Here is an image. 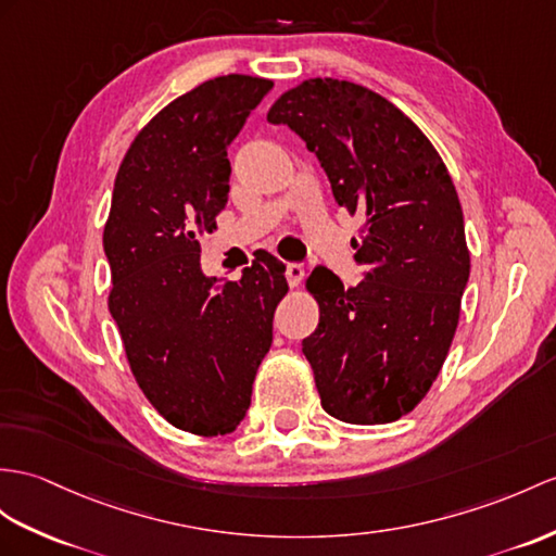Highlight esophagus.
I'll return each instance as SVG.
<instances>
[{"label": "esophagus", "mask_w": 556, "mask_h": 556, "mask_svg": "<svg viewBox=\"0 0 556 556\" xmlns=\"http://www.w3.org/2000/svg\"><path fill=\"white\" fill-rule=\"evenodd\" d=\"M286 278L290 282V288H296L302 282V278H304V266L302 264H288Z\"/></svg>", "instance_id": "esophagus-1"}]
</instances>
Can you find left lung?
<instances>
[{"instance_id":"obj_1","label":"left lung","mask_w":556,"mask_h":556,"mask_svg":"<svg viewBox=\"0 0 556 556\" xmlns=\"http://www.w3.org/2000/svg\"><path fill=\"white\" fill-rule=\"evenodd\" d=\"M316 153L334 202L363 224L358 286L325 266L306 278L320 318L302 351L323 410L387 425L415 410L448 356L469 280L465 219L439 151L380 93L311 77L268 108Z\"/></svg>"}]
</instances>
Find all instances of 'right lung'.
Here are the masks:
<instances>
[{"mask_svg":"<svg viewBox=\"0 0 556 556\" xmlns=\"http://www.w3.org/2000/svg\"><path fill=\"white\" fill-rule=\"evenodd\" d=\"M274 87L270 79H207L148 122L117 169L103 250L134 380L176 429L231 434L274 340L288 294L286 264L262 252L240 280L200 270V238L226 207L228 143Z\"/></svg>","mask_w":556,"mask_h":556,"instance_id":"1","label":"right lung"}]
</instances>
